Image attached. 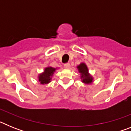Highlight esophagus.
<instances>
[{"mask_svg":"<svg viewBox=\"0 0 131 131\" xmlns=\"http://www.w3.org/2000/svg\"><path fill=\"white\" fill-rule=\"evenodd\" d=\"M70 67V64H69V63H64V68H66V69H68V68Z\"/></svg>","mask_w":131,"mask_h":131,"instance_id":"1","label":"esophagus"}]
</instances>
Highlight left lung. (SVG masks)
Instances as JSON below:
<instances>
[{"label": "left lung", "instance_id": "obj_1", "mask_svg": "<svg viewBox=\"0 0 131 131\" xmlns=\"http://www.w3.org/2000/svg\"><path fill=\"white\" fill-rule=\"evenodd\" d=\"M79 71L81 73V78L83 79V82L85 83H91L92 81V79L91 76L88 74V69L86 65L84 63H81L77 67Z\"/></svg>", "mask_w": 131, "mask_h": 131}]
</instances>
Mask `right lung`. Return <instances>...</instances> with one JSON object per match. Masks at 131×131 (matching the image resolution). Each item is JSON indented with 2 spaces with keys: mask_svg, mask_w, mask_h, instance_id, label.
I'll return each instance as SVG.
<instances>
[{
  "mask_svg": "<svg viewBox=\"0 0 131 131\" xmlns=\"http://www.w3.org/2000/svg\"><path fill=\"white\" fill-rule=\"evenodd\" d=\"M55 70L56 69L52 68V67H48V68H46L43 73L40 74L39 75V80L40 83L41 84H47V83H49L51 80L50 77L52 76Z\"/></svg>",
  "mask_w": 131,
  "mask_h": 131,
  "instance_id": "add662e5",
  "label": "right lung"
}]
</instances>
